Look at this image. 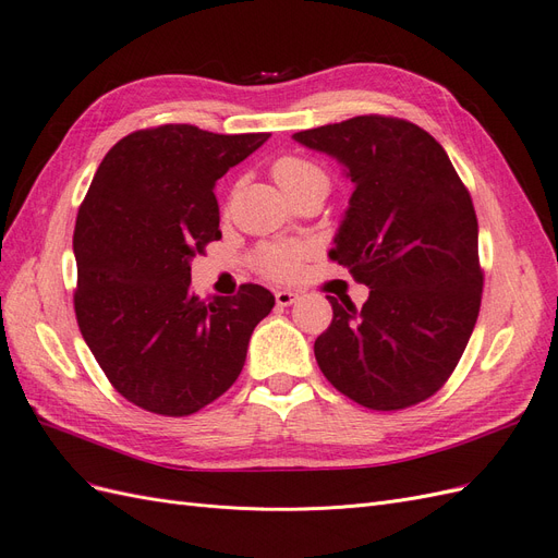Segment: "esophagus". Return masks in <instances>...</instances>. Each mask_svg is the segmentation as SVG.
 <instances>
[{"label":"esophagus","instance_id":"esophagus-1","mask_svg":"<svg viewBox=\"0 0 558 558\" xmlns=\"http://www.w3.org/2000/svg\"><path fill=\"white\" fill-rule=\"evenodd\" d=\"M275 298H277V305H279V307H291L293 302L298 300V293H295V291H289V289H283V291H277Z\"/></svg>","mask_w":558,"mask_h":558}]
</instances>
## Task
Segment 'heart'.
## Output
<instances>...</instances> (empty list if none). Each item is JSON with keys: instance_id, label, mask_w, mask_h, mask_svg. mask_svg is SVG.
<instances>
[{"instance_id": "heart-1", "label": "heart", "mask_w": 558, "mask_h": 558, "mask_svg": "<svg viewBox=\"0 0 558 558\" xmlns=\"http://www.w3.org/2000/svg\"><path fill=\"white\" fill-rule=\"evenodd\" d=\"M272 179L286 197H293L305 191H328V174L324 172V167L300 156H283L275 160ZM302 256H305V248L298 244H267L258 251L256 260L260 272L275 279H286L295 275Z\"/></svg>"}]
</instances>
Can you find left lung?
<instances>
[{
  "instance_id": "8db88e82",
  "label": "left lung",
  "mask_w": 558,
  "mask_h": 558,
  "mask_svg": "<svg viewBox=\"0 0 558 558\" xmlns=\"http://www.w3.org/2000/svg\"><path fill=\"white\" fill-rule=\"evenodd\" d=\"M293 140L344 167L353 183L330 258L363 281L356 310L332 298L314 356L337 391L369 410L430 398L477 324V216L445 148L400 118L356 116Z\"/></svg>"
}]
</instances>
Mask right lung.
Instances as JSON below:
<instances>
[{"label": "right lung", "mask_w": 558, "mask_h": 558, "mask_svg": "<svg viewBox=\"0 0 558 558\" xmlns=\"http://www.w3.org/2000/svg\"><path fill=\"white\" fill-rule=\"evenodd\" d=\"M267 140L160 125L128 134L97 167L76 216L74 310L116 391L146 412L189 416L223 396L275 307L258 283L211 302L191 291L193 256L221 240L216 181Z\"/></svg>", "instance_id": "right-lung-1"}]
</instances>
